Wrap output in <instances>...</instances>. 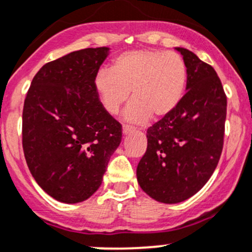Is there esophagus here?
I'll list each match as a JSON object with an SVG mask.
<instances>
[{
    "mask_svg": "<svg viewBox=\"0 0 252 252\" xmlns=\"http://www.w3.org/2000/svg\"><path fill=\"white\" fill-rule=\"evenodd\" d=\"M133 130H134L133 126H126V124H124V126H123V134H124V135H126V134L131 133V131H133Z\"/></svg>",
    "mask_w": 252,
    "mask_h": 252,
    "instance_id": "obj_1",
    "label": "esophagus"
}]
</instances>
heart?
I'll return each mask as SVG.
<instances>
[{
    "label": "heart",
    "mask_w": 252,
    "mask_h": 252,
    "mask_svg": "<svg viewBox=\"0 0 252 252\" xmlns=\"http://www.w3.org/2000/svg\"><path fill=\"white\" fill-rule=\"evenodd\" d=\"M186 82L187 66L180 54L136 49L116 57L110 72L100 71L94 79V89L110 115H117L130 93L131 102L124 118L144 123L150 116L169 115L181 101Z\"/></svg>",
    "instance_id": "heart-1"
}]
</instances>
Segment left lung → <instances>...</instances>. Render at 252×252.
Returning <instances> with one entry per match:
<instances>
[{
	"label": "left lung",
	"instance_id": "left-lung-1",
	"mask_svg": "<svg viewBox=\"0 0 252 252\" xmlns=\"http://www.w3.org/2000/svg\"><path fill=\"white\" fill-rule=\"evenodd\" d=\"M187 66V93L169 115L147 129V150L137 182L157 202L194 195L211 177L222 153L227 96L213 66L180 48Z\"/></svg>",
	"mask_w": 252,
	"mask_h": 252
}]
</instances>
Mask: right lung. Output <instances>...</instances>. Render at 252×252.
Returning a JSON list of instances; mask_svg holds the SVG:
<instances>
[{
  "instance_id": "add662e5",
  "label": "right lung",
  "mask_w": 252,
  "mask_h": 252,
  "mask_svg": "<svg viewBox=\"0 0 252 252\" xmlns=\"http://www.w3.org/2000/svg\"><path fill=\"white\" fill-rule=\"evenodd\" d=\"M108 50L86 48L47 63L26 94V164L39 187L59 202L75 204L94 194L121 144V123L104 110L94 89Z\"/></svg>"
}]
</instances>
